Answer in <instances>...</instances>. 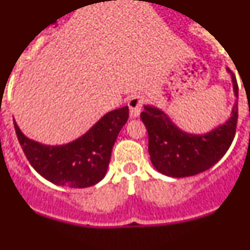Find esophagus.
Segmentation results:
<instances>
[{
  "mask_svg": "<svg viewBox=\"0 0 250 250\" xmlns=\"http://www.w3.org/2000/svg\"><path fill=\"white\" fill-rule=\"evenodd\" d=\"M130 109V118L135 119L138 118L141 112V106H143V98L140 95H132L131 98L127 101Z\"/></svg>",
  "mask_w": 250,
  "mask_h": 250,
  "instance_id": "1",
  "label": "esophagus"
}]
</instances>
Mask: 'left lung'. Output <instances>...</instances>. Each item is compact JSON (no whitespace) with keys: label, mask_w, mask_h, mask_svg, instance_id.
Here are the masks:
<instances>
[{"label":"left lung","mask_w":250,"mask_h":250,"mask_svg":"<svg viewBox=\"0 0 250 250\" xmlns=\"http://www.w3.org/2000/svg\"><path fill=\"white\" fill-rule=\"evenodd\" d=\"M233 90L238 98L235 76L229 71ZM149 135V154L159 173L171 178H185L200 174L215 165L233 143L238 121V104L230 118L207 134H189L179 129L158 107L145 105L140 114Z\"/></svg>","instance_id":"8db88e82"}]
</instances>
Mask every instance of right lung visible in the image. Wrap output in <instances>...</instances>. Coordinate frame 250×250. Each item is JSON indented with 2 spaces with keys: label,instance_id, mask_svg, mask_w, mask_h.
<instances>
[{
  "label": "right lung",
  "instance_id": "obj_1",
  "mask_svg": "<svg viewBox=\"0 0 250 250\" xmlns=\"http://www.w3.org/2000/svg\"><path fill=\"white\" fill-rule=\"evenodd\" d=\"M129 119V107L107 112L91 129L65 145H45L15 130L26 158L41 176L67 188H89L103 180L119 132Z\"/></svg>",
  "mask_w": 250,
  "mask_h": 250
}]
</instances>
